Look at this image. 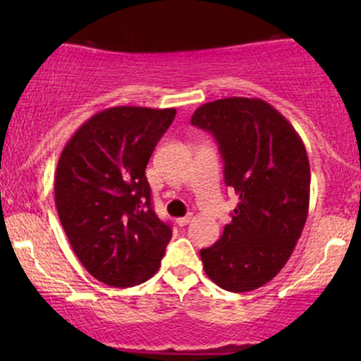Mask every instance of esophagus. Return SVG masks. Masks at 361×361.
I'll use <instances>...</instances> for the list:
<instances>
[{"instance_id":"34e87169","label":"esophagus","mask_w":361,"mask_h":361,"mask_svg":"<svg viewBox=\"0 0 361 361\" xmlns=\"http://www.w3.org/2000/svg\"><path fill=\"white\" fill-rule=\"evenodd\" d=\"M192 214H190V215H185V217H180V219H176V224H178V226H180V227H185L186 226V224H190V221H192Z\"/></svg>"}]
</instances>
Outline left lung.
I'll return each mask as SVG.
<instances>
[{
    "instance_id": "obj_1",
    "label": "left lung",
    "mask_w": 361,
    "mask_h": 361,
    "mask_svg": "<svg viewBox=\"0 0 361 361\" xmlns=\"http://www.w3.org/2000/svg\"><path fill=\"white\" fill-rule=\"evenodd\" d=\"M190 123L214 134L224 181L239 198L221 239L200 250L207 276L234 293L263 287L285 267L307 221L310 166L304 142L259 98L205 103Z\"/></svg>"
}]
</instances>
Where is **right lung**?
<instances>
[{"label": "right lung", "instance_id": "right-lung-1", "mask_svg": "<svg viewBox=\"0 0 361 361\" xmlns=\"http://www.w3.org/2000/svg\"><path fill=\"white\" fill-rule=\"evenodd\" d=\"M175 115V109H105L74 132L57 161L62 229L86 271L110 287L151 279L171 239V227L152 210L146 166Z\"/></svg>", "mask_w": 361, "mask_h": 361}]
</instances>
